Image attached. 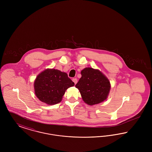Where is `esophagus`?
Masks as SVG:
<instances>
[{
    "instance_id": "esophagus-1",
    "label": "esophagus",
    "mask_w": 152,
    "mask_h": 152,
    "mask_svg": "<svg viewBox=\"0 0 152 152\" xmlns=\"http://www.w3.org/2000/svg\"><path fill=\"white\" fill-rule=\"evenodd\" d=\"M73 82L75 83V84H76V83H77V79L76 78H74L72 79Z\"/></svg>"
}]
</instances>
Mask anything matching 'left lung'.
Masks as SVG:
<instances>
[{
  "mask_svg": "<svg viewBox=\"0 0 152 152\" xmlns=\"http://www.w3.org/2000/svg\"><path fill=\"white\" fill-rule=\"evenodd\" d=\"M81 74L75 87L79 90L83 101L94 105L105 100L110 89L108 78L99 70L89 67L83 69Z\"/></svg>",
  "mask_w": 152,
  "mask_h": 152,
  "instance_id": "8db88e82",
  "label": "left lung"
}]
</instances>
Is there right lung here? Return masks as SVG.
I'll return each mask as SVG.
<instances>
[{
  "instance_id": "1",
  "label": "right lung",
  "mask_w": 152,
  "mask_h": 152,
  "mask_svg": "<svg viewBox=\"0 0 152 152\" xmlns=\"http://www.w3.org/2000/svg\"><path fill=\"white\" fill-rule=\"evenodd\" d=\"M74 85L66 73L55 69H47L36 77L34 81L35 94L43 102L55 105L61 101L65 91Z\"/></svg>"
}]
</instances>
